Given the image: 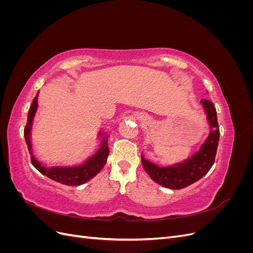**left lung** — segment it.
<instances>
[{"label":"left lung","mask_w":253,"mask_h":253,"mask_svg":"<svg viewBox=\"0 0 253 253\" xmlns=\"http://www.w3.org/2000/svg\"><path fill=\"white\" fill-rule=\"evenodd\" d=\"M201 103L207 115L210 133L200 150L183 162L167 167H159L158 165L149 162L141 155L143 169L152 180H154L158 185L173 190L183 189L200 180L209 172L213 166L219 140L216 110L214 108V104L207 99H202Z\"/></svg>","instance_id":"obj_1"}]
</instances>
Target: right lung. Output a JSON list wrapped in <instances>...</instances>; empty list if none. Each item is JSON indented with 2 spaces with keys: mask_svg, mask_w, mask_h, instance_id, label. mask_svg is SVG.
I'll list each match as a JSON object with an SVG mask.
<instances>
[{
  "mask_svg": "<svg viewBox=\"0 0 253 253\" xmlns=\"http://www.w3.org/2000/svg\"><path fill=\"white\" fill-rule=\"evenodd\" d=\"M38 91L37 96L35 97L34 101L30 105V109L28 112V118L27 124L24 128V137L27 144L28 151L30 153V158H32V164L39 171L41 174L47 176L48 178L55 180L57 182L63 183L66 186H80L85 183L86 181L90 180L93 177L100 172L104 165L106 164L109 156V147H108V138L109 136H104L102 133V129L98 133V136L101 137V144L100 148L95 153L93 156L87 158L80 166H73V167H66V166H53L47 167L44 166L39 160H37L33 154V147H32V126L33 121L35 118V115L38 109Z\"/></svg>",
  "mask_w": 253,
  "mask_h": 253,
  "instance_id": "obj_1",
  "label": "right lung"
}]
</instances>
